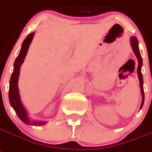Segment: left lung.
Here are the masks:
<instances>
[{"label":"left lung","instance_id":"8db88e82","mask_svg":"<svg viewBox=\"0 0 152 152\" xmlns=\"http://www.w3.org/2000/svg\"><path fill=\"white\" fill-rule=\"evenodd\" d=\"M130 46L132 47V50L134 53L135 56H137V61H138V66H137V75H138L139 78V82H140V88H141V96H142V102H141V107H140V110L142 108L143 105H144V101H145V92H144V87H143V85H144V81H143V76L142 74H141V67H142V58H141V53H140V50H139L138 47V41L137 39V38L135 36H131L130 37Z\"/></svg>","mask_w":152,"mask_h":152}]
</instances>
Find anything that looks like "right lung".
<instances>
[{"instance_id":"right-lung-1","label":"right lung","mask_w":152,"mask_h":152,"mask_svg":"<svg viewBox=\"0 0 152 152\" xmlns=\"http://www.w3.org/2000/svg\"><path fill=\"white\" fill-rule=\"evenodd\" d=\"M35 35L34 32L30 33L26 39L23 41L22 44V48L19 52V54L15 59V61L14 63V70L13 73L11 75V79L9 83V92H8V97H9V102L11 107L13 108L14 110L17 113L18 116L22 120V122L28 125H33V126H42L45 125L47 122L46 121H36V120H31L28 116V114L26 111V108L23 106L21 98H20L19 91L18 87V81L19 77L20 68L21 65L24 62V60L26 58L27 52L28 50V47L30 43L32 42L33 36Z\"/></svg>"}]
</instances>
